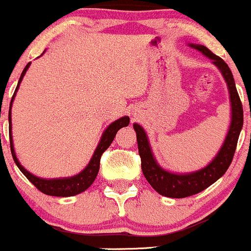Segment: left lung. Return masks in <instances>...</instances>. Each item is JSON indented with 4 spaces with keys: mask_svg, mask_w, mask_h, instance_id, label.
Wrapping results in <instances>:
<instances>
[{
    "mask_svg": "<svg viewBox=\"0 0 251 251\" xmlns=\"http://www.w3.org/2000/svg\"><path fill=\"white\" fill-rule=\"evenodd\" d=\"M189 46L201 50L204 55L211 59L212 63L219 68L225 81L227 82L232 109L231 125H229L228 132H227L221 149L214 158V160H211V163L207 164L201 170L194 171V173L173 174L164 170L156 163L143 127L138 124H133V128L137 135L138 153L141 156V168L144 177L159 194L169 197V198H186V197L193 196V194L204 191L214 182H216L220 177L224 176V174L226 173L232 163L240 130L243 127V105L237 88H235L233 75H232L228 65L224 62V59H221L219 55L214 54L205 46L193 44H191Z\"/></svg>",
    "mask_w": 251,
    "mask_h": 251,
    "instance_id": "obj_1",
    "label": "left lung"
}]
</instances>
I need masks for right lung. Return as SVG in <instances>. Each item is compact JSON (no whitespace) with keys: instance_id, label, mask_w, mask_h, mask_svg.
I'll return each instance as SVG.
<instances>
[{"instance_id":"obj_1","label":"right lung","mask_w":251,"mask_h":251,"mask_svg":"<svg viewBox=\"0 0 251 251\" xmlns=\"http://www.w3.org/2000/svg\"><path fill=\"white\" fill-rule=\"evenodd\" d=\"M30 64L31 63H27L26 67L23 70L22 75H20L19 81H18V85L16 91H14V95L12 97L11 104H9V113H8V120H9V142H11V151L12 156H13L14 163L17 164V166L19 168V170L24 174V176L39 189L42 193L47 194V196H53V197H73L80 194L81 192L86 191L91 184L93 183L95 178L97 177L98 171H100V156L104 153L105 149L109 148V146L113 142L114 137H115L116 132L120 130L121 127H125L130 123V118L128 116H123L119 120H115L114 123H111L105 131L103 132L102 137H100V143H98L97 148H96L95 153H93L92 158H91L88 165L81 171L80 174L75 175L72 177H64V178H52V179H46L41 178V177L34 176L32 174H30L29 171L25 170L22 165H20L19 160L17 159L16 153H14V147H13V138H12V118H11V108L12 103H13L14 97H16V93L19 88L20 82H22L23 77H24L25 73L29 69Z\"/></svg>"}]
</instances>
